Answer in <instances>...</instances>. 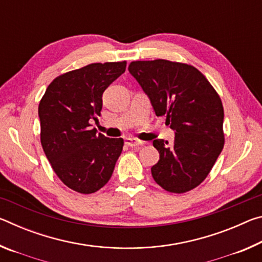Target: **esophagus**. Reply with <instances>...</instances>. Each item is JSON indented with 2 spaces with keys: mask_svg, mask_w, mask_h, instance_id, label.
<instances>
[{
  "mask_svg": "<svg viewBox=\"0 0 262 262\" xmlns=\"http://www.w3.org/2000/svg\"><path fill=\"white\" fill-rule=\"evenodd\" d=\"M125 143L128 145V147L135 148V147H140V145H143L144 142L140 141V140H136V139H132V137H128V139H126Z\"/></svg>",
  "mask_w": 262,
  "mask_h": 262,
  "instance_id": "obj_1",
  "label": "esophagus"
}]
</instances>
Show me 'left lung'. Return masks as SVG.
<instances>
[{
    "label": "left lung",
    "instance_id": "left-lung-1",
    "mask_svg": "<svg viewBox=\"0 0 262 262\" xmlns=\"http://www.w3.org/2000/svg\"><path fill=\"white\" fill-rule=\"evenodd\" d=\"M128 70L148 95L157 117L164 115L176 132L172 144L152 142L159 152L152 178L171 193L198 187L224 147V110L219 94L205 75L187 63L133 61Z\"/></svg>",
    "mask_w": 262,
    "mask_h": 262
}]
</instances>
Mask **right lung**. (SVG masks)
I'll return each instance as SVG.
<instances>
[{"mask_svg": "<svg viewBox=\"0 0 262 262\" xmlns=\"http://www.w3.org/2000/svg\"><path fill=\"white\" fill-rule=\"evenodd\" d=\"M126 61L91 63L57 76L39 103L40 141L55 174L67 187L91 194L107 184L123 140L91 129L103 92L126 70Z\"/></svg>", "mask_w": 262, "mask_h": 262, "instance_id": "right-lung-1", "label": "right lung"}]
</instances>
